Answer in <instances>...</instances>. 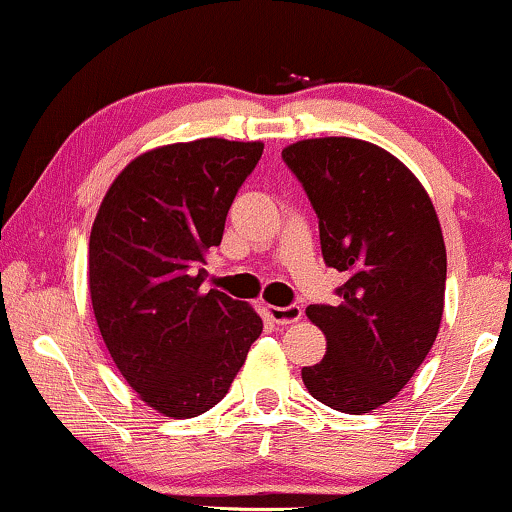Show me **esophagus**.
Here are the masks:
<instances>
[{
	"mask_svg": "<svg viewBox=\"0 0 512 512\" xmlns=\"http://www.w3.org/2000/svg\"><path fill=\"white\" fill-rule=\"evenodd\" d=\"M264 313L276 325H293L303 317L301 305H289V308H279V305H264Z\"/></svg>",
	"mask_w": 512,
	"mask_h": 512,
	"instance_id": "1",
	"label": "esophagus"
}]
</instances>
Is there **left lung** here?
Returning <instances> with one entry per match:
<instances>
[{"label":"left lung","instance_id":"left-lung-1","mask_svg":"<svg viewBox=\"0 0 512 512\" xmlns=\"http://www.w3.org/2000/svg\"><path fill=\"white\" fill-rule=\"evenodd\" d=\"M281 156L320 219L322 257L346 274L337 305L305 310L327 351L303 383L327 407L368 414L399 395L438 337L448 257L436 207L397 156L363 139H301Z\"/></svg>","mask_w":512,"mask_h":512}]
</instances>
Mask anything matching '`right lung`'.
Wrapping results in <instances>:
<instances>
[{
	"label": "right lung",
	"mask_w": 512,
	"mask_h": 512,
	"mask_svg": "<svg viewBox=\"0 0 512 512\" xmlns=\"http://www.w3.org/2000/svg\"><path fill=\"white\" fill-rule=\"evenodd\" d=\"M262 149L207 137L144 151L93 221L88 291L98 330L127 385L170 419L219 404L262 334L252 305L202 291L207 252Z\"/></svg>",
	"instance_id": "1"
}]
</instances>
